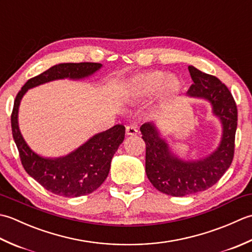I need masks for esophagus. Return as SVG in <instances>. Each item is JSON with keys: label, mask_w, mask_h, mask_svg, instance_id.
Returning a JSON list of instances; mask_svg holds the SVG:
<instances>
[{"label": "esophagus", "mask_w": 252, "mask_h": 252, "mask_svg": "<svg viewBox=\"0 0 252 252\" xmlns=\"http://www.w3.org/2000/svg\"><path fill=\"white\" fill-rule=\"evenodd\" d=\"M126 135H130V136L136 135V134H137V132H138V130H137V126H134V125H132V126H126Z\"/></svg>", "instance_id": "esophagus-1"}]
</instances>
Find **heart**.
Returning <instances> with one entry per match:
<instances>
[{
    "mask_svg": "<svg viewBox=\"0 0 252 252\" xmlns=\"http://www.w3.org/2000/svg\"><path fill=\"white\" fill-rule=\"evenodd\" d=\"M127 93L133 98L144 99L158 92L161 103H167L180 92L181 81L173 74L152 70L136 74L126 85Z\"/></svg>",
    "mask_w": 252,
    "mask_h": 252,
    "instance_id": "obj_1",
    "label": "heart"
}]
</instances>
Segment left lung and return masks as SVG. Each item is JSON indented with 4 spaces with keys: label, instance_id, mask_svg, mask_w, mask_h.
Masks as SVG:
<instances>
[{
    "label": "left lung",
    "instance_id": "obj_1",
    "mask_svg": "<svg viewBox=\"0 0 252 252\" xmlns=\"http://www.w3.org/2000/svg\"><path fill=\"white\" fill-rule=\"evenodd\" d=\"M194 81L186 95L207 100L212 115L222 126L220 143L215 151L199 159L180 158L155 122L141 126L146 144V174L155 189L170 196L183 197L203 191L215 185L229 168L234 157L237 107L233 96L218 78L189 66Z\"/></svg>",
    "mask_w": 252,
    "mask_h": 252
}]
</instances>
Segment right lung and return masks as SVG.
Returning a JSON list of instances; mask_svg holds the SVG:
<instances>
[{"mask_svg":"<svg viewBox=\"0 0 252 252\" xmlns=\"http://www.w3.org/2000/svg\"><path fill=\"white\" fill-rule=\"evenodd\" d=\"M103 67L98 63H63L26 82L14 101L12 114L13 137L26 172L53 194L79 197L96 190L104 183L111 159L125 140L126 127L116 125L90 137L73 152L61 157H43L26 143L18 125L20 101L28 90L55 80H82Z\"/></svg>","mask_w":252,"mask_h":252,"instance_id":"right-lung-1","label":"right lung"}]
</instances>
